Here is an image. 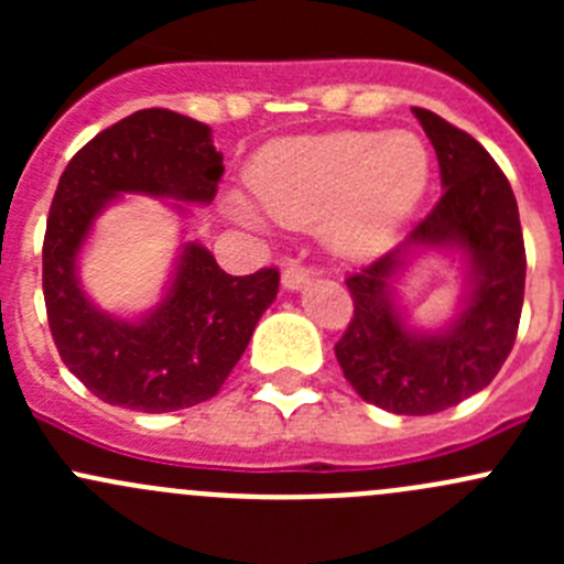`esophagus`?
I'll use <instances>...</instances> for the list:
<instances>
[{"label": "esophagus", "mask_w": 564, "mask_h": 564, "mask_svg": "<svg viewBox=\"0 0 564 564\" xmlns=\"http://www.w3.org/2000/svg\"><path fill=\"white\" fill-rule=\"evenodd\" d=\"M311 278H314V272H311L308 267H303V264H289L286 270H283L281 283H283V289H289V292H297V289H303L305 283L311 281Z\"/></svg>", "instance_id": "obj_1"}]
</instances>
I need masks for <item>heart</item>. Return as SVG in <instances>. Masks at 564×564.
<instances>
[{"mask_svg": "<svg viewBox=\"0 0 564 564\" xmlns=\"http://www.w3.org/2000/svg\"><path fill=\"white\" fill-rule=\"evenodd\" d=\"M431 182V152L412 130H333L283 139L259 152L250 191L261 213L289 229L322 226L340 256H371L398 235ZM240 220L261 224L242 196L229 198Z\"/></svg>", "mask_w": 564, "mask_h": 564, "instance_id": "b5f03b06", "label": "heart"}]
</instances>
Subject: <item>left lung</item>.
Segmentation results:
<instances>
[{
    "label": "left lung",
    "instance_id": "8db88e82",
    "mask_svg": "<svg viewBox=\"0 0 564 564\" xmlns=\"http://www.w3.org/2000/svg\"><path fill=\"white\" fill-rule=\"evenodd\" d=\"M436 150L442 198L412 235L346 278L355 316L335 344L362 401L392 414H434L491 384L519 333L527 256L513 187L494 158L434 111L412 108ZM425 249L460 252L465 294L445 328L408 324L394 283Z\"/></svg>",
    "mask_w": 564,
    "mask_h": 564
}]
</instances>
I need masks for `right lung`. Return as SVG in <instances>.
<instances>
[{
	"mask_svg": "<svg viewBox=\"0 0 564 564\" xmlns=\"http://www.w3.org/2000/svg\"><path fill=\"white\" fill-rule=\"evenodd\" d=\"M224 155L204 122L144 108L95 135L59 176L43 242V294L62 362L93 395L135 412H176L207 401L246 351L278 294V270L229 275L202 242H182L166 294L139 318L98 308L78 278L95 220L122 193L209 204Z\"/></svg>",
	"mask_w": 564,
	"mask_h": 564,
	"instance_id": "1",
	"label": "right lung"
}]
</instances>
